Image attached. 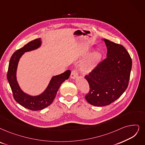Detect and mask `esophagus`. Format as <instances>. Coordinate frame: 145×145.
I'll return each instance as SVG.
<instances>
[{
  "label": "esophagus",
  "instance_id": "esophagus-1",
  "mask_svg": "<svg viewBox=\"0 0 145 145\" xmlns=\"http://www.w3.org/2000/svg\"><path fill=\"white\" fill-rule=\"evenodd\" d=\"M78 72L77 69H72V71H71V77L72 78H76V77L78 76Z\"/></svg>",
  "mask_w": 145,
  "mask_h": 145
}]
</instances>
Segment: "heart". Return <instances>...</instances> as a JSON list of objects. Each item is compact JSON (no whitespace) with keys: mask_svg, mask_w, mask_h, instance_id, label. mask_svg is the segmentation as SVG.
<instances>
[{"mask_svg":"<svg viewBox=\"0 0 145 145\" xmlns=\"http://www.w3.org/2000/svg\"><path fill=\"white\" fill-rule=\"evenodd\" d=\"M101 55L98 52L92 54L88 59H87L81 66V69L83 72H89L93 68L101 59Z\"/></svg>","mask_w":145,"mask_h":145,"instance_id":"b5f03b06","label":"heart"}]
</instances>
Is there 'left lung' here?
<instances>
[{
	"label": "left lung",
	"mask_w": 145,
	"mask_h": 145,
	"mask_svg": "<svg viewBox=\"0 0 145 145\" xmlns=\"http://www.w3.org/2000/svg\"><path fill=\"white\" fill-rule=\"evenodd\" d=\"M107 48L106 57L84 78L90 90L85 96L92 105H108L123 95L129 85L132 60L123 46L103 39Z\"/></svg>",
	"instance_id": "left-lung-1"
}]
</instances>
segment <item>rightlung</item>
Listing matches in <instances>:
<instances>
[{
    "mask_svg": "<svg viewBox=\"0 0 145 145\" xmlns=\"http://www.w3.org/2000/svg\"><path fill=\"white\" fill-rule=\"evenodd\" d=\"M41 44L40 39L33 40L24 46V47L16 50L11 56L7 79L12 90L14 99L22 106L32 111H39L49 106L52 103L61 84L68 79L71 74L70 70H67L62 74L54 76L46 90L39 96H31L23 92L18 86L16 78L17 65L21 56L26 52L38 48Z\"/></svg>",
    "mask_w": 145,
    "mask_h": 145,
    "instance_id": "1",
    "label": "right lung"
}]
</instances>
